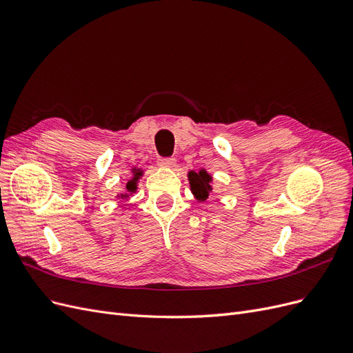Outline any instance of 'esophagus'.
<instances>
[{
	"label": "esophagus",
	"mask_w": 353,
	"mask_h": 353,
	"mask_svg": "<svg viewBox=\"0 0 353 353\" xmlns=\"http://www.w3.org/2000/svg\"><path fill=\"white\" fill-rule=\"evenodd\" d=\"M157 163H159L160 166L172 168V166H175V163H176V159L172 157V156H169V157H160V159L157 160Z\"/></svg>",
	"instance_id": "obj_1"
}]
</instances>
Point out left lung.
Masks as SVG:
<instances>
[{
  "label": "left lung",
  "instance_id": "8db88e82",
  "mask_svg": "<svg viewBox=\"0 0 353 353\" xmlns=\"http://www.w3.org/2000/svg\"><path fill=\"white\" fill-rule=\"evenodd\" d=\"M190 184H191V190H193V193L200 199V200H205L209 196V191H210V176L205 172V170H200L199 174L196 172H190Z\"/></svg>",
  "mask_w": 353,
  "mask_h": 353
}]
</instances>
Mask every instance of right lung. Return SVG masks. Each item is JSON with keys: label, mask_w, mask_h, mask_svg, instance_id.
I'll return each mask as SVG.
<instances>
[{"label": "right lung", "mask_w": 353, "mask_h": 353, "mask_svg": "<svg viewBox=\"0 0 353 353\" xmlns=\"http://www.w3.org/2000/svg\"><path fill=\"white\" fill-rule=\"evenodd\" d=\"M138 175H140V172H138L135 176H138ZM126 188H128V191H135V181H130V183H128V185H126ZM121 197H123V194Z\"/></svg>", "instance_id": "obj_1"}]
</instances>
